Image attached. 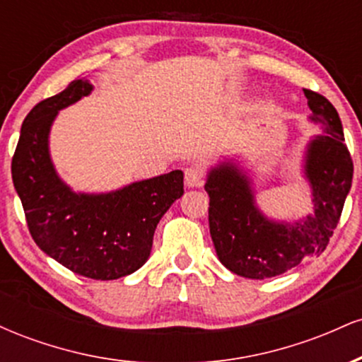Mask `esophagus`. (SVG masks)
<instances>
[{"label": "esophagus", "instance_id": "obj_1", "mask_svg": "<svg viewBox=\"0 0 362 362\" xmlns=\"http://www.w3.org/2000/svg\"><path fill=\"white\" fill-rule=\"evenodd\" d=\"M185 184L189 187H202L204 184V172L199 167L185 168Z\"/></svg>", "mask_w": 362, "mask_h": 362}]
</instances>
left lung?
<instances>
[{"instance_id":"8db88e82","label":"left lung","mask_w":362,"mask_h":362,"mask_svg":"<svg viewBox=\"0 0 362 362\" xmlns=\"http://www.w3.org/2000/svg\"><path fill=\"white\" fill-rule=\"evenodd\" d=\"M315 122L323 134L308 144L305 175L313 194V214L301 221H272L255 206L250 178L235 163H221L207 175L209 231L218 259L248 279H265L296 267L327 248L351 190V153L344 143L337 110L317 91L305 90Z\"/></svg>"}]
</instances>
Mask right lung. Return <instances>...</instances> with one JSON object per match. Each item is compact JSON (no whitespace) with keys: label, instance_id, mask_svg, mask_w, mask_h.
I'll return each instance as SVG.
<instances>
[{"label":"right lung","instance_id":"right-lung-1","mask_svg":"<svg viewBox=\"0 0 362 362\" xmlns=\"http://www.w3.org/2000/svg\"><path fill=\"white\" fill-rule=\"evenodd\" d=\"M91 90L86 80H74L28 112L11 177L37 247L74 274L112 281L148 260L156 224L184 194V173L173 170L109 194L73 192L54 170L49 131L57 112Z\"/></svg>","mask_w":362,"mask_h":362}]
</instances>
